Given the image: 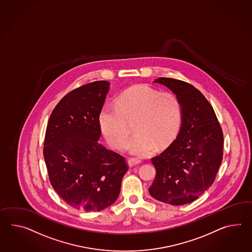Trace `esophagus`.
<instances>
[{"label": "esophagus", "instance_id": "esophagus-1", "mask_svg": "<svg viewBox=\"0 0 252 252\" xmlns=\"http://www.w3.org/2000/svg\"><path fill=\"white\" fill-rule=\"evenodd\" d=\"M141 160L136 159V158H129L127 160V164H128L129 166H137V165L141 164Z\"/></svg>", "mask_w": 252, "mask_h": 252}]
</instances>
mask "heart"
<instances>
[{"label": "heart", "instance_id": "heart-1", "mask_svg": "<svg viewBox=\"0 0 252 252\" xmlns=\"http://www.w3.org/2000/svg\"><path fill=\"white\" fill-rule=\"evenodd\" d=\"M99 125L106 141L123 150L133 123L135 135L129 140V152L145 157L155 147L162 148L176 137L182 122V105L176 94L140 85L124 91L116 106L105 104L99 112Z\"/></svg>", "mask_w": 252, "mask_h": 252}]
</instances>
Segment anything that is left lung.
Wrapping results in <instances>:
<instances>
[{
  "mask_svg": "<svg viewBox=\"0 0 252 252\" xmlns=\"http://www.w3.org/2000/svg\"><path fill=\"white\" fill-rule=\"evenodd\" d=\"M154 82L177 94L182 126L177 138L151 158L157 173L149 193L175 206L193 202L215 181L223 158L222 128L212 105L196 87L166 77Z\"/></svg>",
  "mask_w": 252,
  "mask_h": 252,
  "instance_id": "obj_1",
  "label": "left lung"
}]
</instances>
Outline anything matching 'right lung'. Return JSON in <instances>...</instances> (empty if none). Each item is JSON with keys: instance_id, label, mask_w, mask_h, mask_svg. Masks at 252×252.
I'll return each mask as SVG.
<instances>
[{"instance_id": "right-lung-1", "label": "right lung", "mask_w": 252, "mask_h": 252, "mask_svg": "<svg viewBox=\"0 0 252 252\" xmlns=\"http://www.w3.org/2000/svg\"><path fill=\"white\" fill-rule=\"evenodd\" d=\"M109 85L95 81L65 94L50 116L43 142L52 187L69 206L87 212L117 200L128 170L123 156L98 142L99 112Z\"/></svg>"}]
</instances>
